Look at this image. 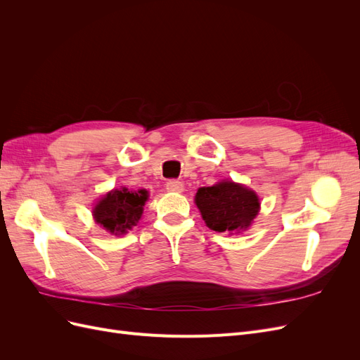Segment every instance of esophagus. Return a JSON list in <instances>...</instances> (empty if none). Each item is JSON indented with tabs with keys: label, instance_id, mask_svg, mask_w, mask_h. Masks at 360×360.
<instances>
[{
	"label": "esophagus",
	"instance_id": "obj_1",
	"mask_svg": "<svg viewBox=\"0 0 360 360\" xmlns=\"http://www.w3.org/2000/svg\"><path fill=\"white\" fill-rule=\"evenodd\" d=\"M167 189H168L169 192H181V191H183V183H181L180 180L172 179V180H169V181L167 183Z\"/></svg>",
	"mask_w": 360,
	"mask_h": 360
}]
</instances>
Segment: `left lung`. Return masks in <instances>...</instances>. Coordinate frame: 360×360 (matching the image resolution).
I'll return each mask as SVG.
<instances>
[{
	"instance_id": "obj_1",
	"label": "left lung",
	"mask_w": 360,
	"mask_h": 360,
	"mask_svg": "<svg viewBox=\"0 0 360 360\" xmlns=\"http://www.w3.org/2000/svg\"><path fill=\"white\" fill-rule=\"evenodd\" d=\"M195 204L210 230L231 234L246 230L259 209L257 193L233 181L200 188Z\"/></svg>"
}]
</instances>
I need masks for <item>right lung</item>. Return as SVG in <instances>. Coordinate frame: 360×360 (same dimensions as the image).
<instances>
[{"label": "right lung", "mask_w": 360, "mask_h": 360, "mask_svg": "<svg viewBox=\"0 0 360 360\" xmlns=\"http://www.w3.org/2000/svg\"><path fill=\"white\" fill-rule=\"evenodd\" d=\"M147 191H112L96 204L93 214L96 222L115 236L124 234L141 219L147 201Z\"/></svg>", "instance_id": "1"}]
</instances>
